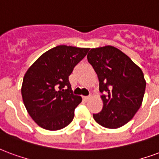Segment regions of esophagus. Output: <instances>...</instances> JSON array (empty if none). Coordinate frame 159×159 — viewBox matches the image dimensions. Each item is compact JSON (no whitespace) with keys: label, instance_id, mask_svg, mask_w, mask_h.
I'll return each mask as SVG.
<instances>
[{"label":"esophagus","instance_id":"esophagus-1","mask_svg":"<svg viewBox=\"0 0 159 159\" xmlns=\"http://www.w3.org/2000/svg\"><path fill=\"white\" fill-rule=\"evenodd\" d=\"M90 98H91L90 96H86V97H83V98L84 101H89L90 99Z\"/></svg>","mask_w":159,"mask_h":159}]
</instances>
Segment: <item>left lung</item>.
Masks as SVG:
<instances>
[{
	"label": "left lung",
	"instance_id": "left-lung-1",
	"mask_svg": "<svg viewBox=\"0 0 159 159\" xmlns=\"http://www.w3.org/2000/svg\"><path fill=\"white\" fill-rule=\"evenodd\" d=\"M88 61L99 81L103 109L93 114L98 124L117 129L130 121L142 105L146 81L141 68L121 50L111 46L91 49Z\"/></svg>",
	"mask_w": 159,
	"mask_h": 159
}]
</instances>
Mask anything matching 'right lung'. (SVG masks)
Returning <instances> with one entry per match:
<instances>
[{
	"mask_svg": "<svg viewBox=\"0 0 159 159\" xmlns=\"http://www.w3.org/2000/svg\"><path fill=\"white\" fill-rule=\"evenodd\" d=\"M89 50L58 45L43 53L28 69L22 97L29 116L40 127L61 130L72 121L82 98L72 93L69 76Z\"/></svg>",
	"mask_w": 159,
	"mask_h": 159,
	"instance_id": "right-lung-1",
	"label": "right lung"
}]
</instances>
